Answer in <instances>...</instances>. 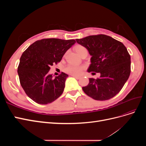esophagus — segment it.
<instances>
[{
	"label": "esophagus",
	"instance_id": "34e87169",
	"mask_svg": "<svg viewBox=\"0 0 146 146\" xmlns=\"http://www.w3.org/2000/svg\"><path fill=\"white\" fill-rule=\"evenodd\" d=\"M73 77H74L75 78H76V79H80V77H79V76H72Z\"/></svg>",
	"mask_w": 146,
	"mask_h": 146
}]
</instances>
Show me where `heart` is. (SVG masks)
I'll return each instance as SVG.
<instances>
[{"mask_svg":"<svg viewBox=\"0 0 146 146\" xmlns=\"http://www.w3.org/2000/svg\"><path fill=\"white\" fill-rule=\"evenodd\" d=\"M75 50L79 55H81L82 53L87 51L86 47L82 45H77L75 47ZM88 52V51H87ZM85 69V68L83 66H76L69 64L66 66L64 69V72L68 73L71 76H79L83 72V70Z\"/></svg>","mask_w":146,"mask_h":146,"instance_id":"heart-1","label":"heart"}]
</instances>
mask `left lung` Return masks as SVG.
<instances>
[{"instance_id": "obj_1", "label": "left lung", "mask_w": 146, "mask_h": 146, "mask_svg": "<svg viewBox=\"0 0 146 146\" xmlns=\"http://www.w3.org/2000/svg\"><path fill=\"white\" fill-rule=\"evenodd\" d=\"M76 41L87 48L91 58L88 72H99L97 79L89 78L82 88L88 96L97 100H106L118 94L131 72L130 55L123 44L105 35H91Z\"/></svg>"}]
</instances>
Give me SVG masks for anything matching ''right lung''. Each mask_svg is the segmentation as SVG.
<instances>
[{
    "instance_id": "1",
    "label": "right lung",
    "mask_w": 146,
    "mask_h": 146,
    "mask_svg": "<svg viewBox=\"0 0 146 146\" xmlns=\"http://www.w3.org/2000/svg\"><path fill=\"white\" fill-rule=\"evenodd\" d=\"M75 42L74 39H42L23 52L17 68L20 83L26 94L36 103L50 104L62 94L68 75L61 72L54 78L48 72Z\"/></svg>"
}]
</instances>
